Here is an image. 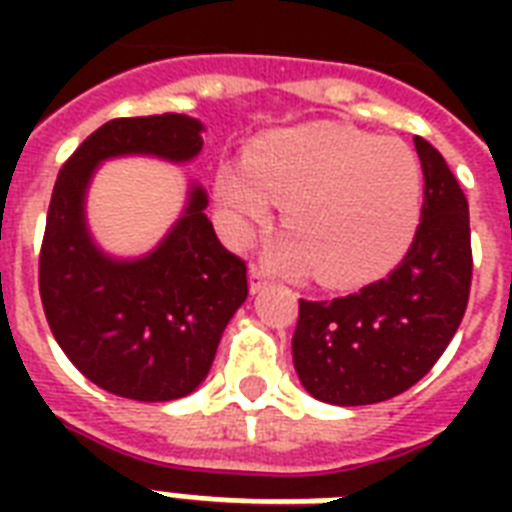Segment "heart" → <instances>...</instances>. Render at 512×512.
<instances>
[{
    "mask_svg": "<svg viewBox=\"0 0 512 512\" xmlns=\"http://www.w3.org/2000/svg\"><path fill=\"white\" fill-rule=\"evenodd\" d=\"M358 220H361V223H364L366 228H372V223H374V220H377V217L366 215V212H364V215L358 217ZM281 263H284V265H281V268H284V271H287L289 276H303V273L308 271V268H311L313 260H311V255H305L303 249L292 247V249H289V255H284V260H281Z\"/></svg>",
    "mask_w": 512,
    "mask_h": 512,
    "instance_id": "heart-1",
    "label": "heart"
}]
</instances>
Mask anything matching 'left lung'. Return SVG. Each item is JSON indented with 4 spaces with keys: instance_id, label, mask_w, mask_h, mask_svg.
Listing matches in <instances>:
<instances>
[{
    "instance_id": "left-lung-1",
    "label": "left lung",
    "mask_w": 512,
    "mask_h": 512,
    "mask_svg": "<svg viewBox=\"0 0 512 512\" xmlns=\"http://www.w3.org/2000/svg\"><path fill=\"white\" fill-rule=\"evenodd\" d=\"M201 130L183 114L106 122L60 167L52 188L39 252L44 316L71 364L114 396L156 404L193 393L247 300V265L215 236L199 183L146 255H106L87 228L84 201L100 164L116 156L191 162L204 146Z\"/></svg>"
}]
</instances>
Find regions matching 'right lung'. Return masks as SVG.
I'll return each mask as SVG.
<instances>
[{
  "label": "right lung",
  "instance_id": "add662e5",
  "mask_svg": "<svg viewBox=\"0 0 512 512\" xmlns=\"http://www.w3.org/2000/svg\"><path fill=\"white\" fill-rule=\"evenodd\" d=\"M364 156L335 146L308 172V201H345L366 180ZM425 199L412 244L390 257L388 231L332 241L329 260L377 268L380 279L335 300H300L292 358L305 390L337 406L388 401L420 382L452 342L468 308V201L441 154L422 159ZM373 241L369 242L368 239Z\"/></svg>",
  "mask_w": 512,
  "mask_h": 512
}]
</instances>
